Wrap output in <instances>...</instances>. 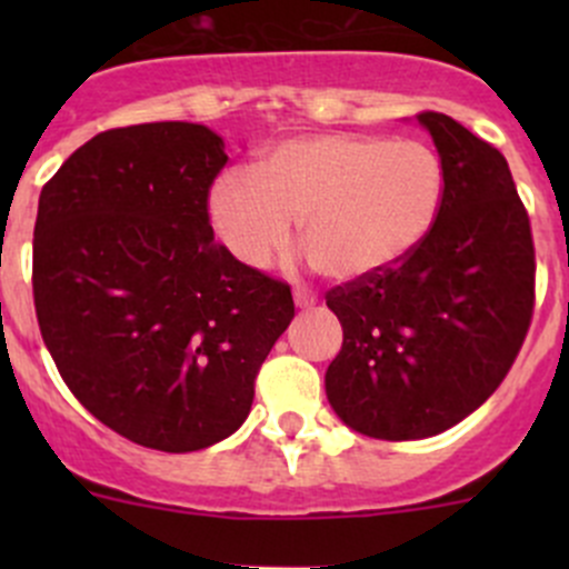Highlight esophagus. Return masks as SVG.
<instances>
[{
  "instance_id": "1",
  "label": "esophagus",
  "mask_w": 569,
  "mask_h": 569,
  "mask_svg": "<svg viewBox=\"0 0 569 569\" xmlns=\"http://www.w3.org/2000/svg\"><path fill=\"white\" fill-rule=\"evenodd\" d=\"M295 302H297V308H311L313 302H317V297L306 289H295Z\"/></svg>"
}]
</instances>
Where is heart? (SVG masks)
I'll return each instance as SVG.
<instances>
[{"label":"heart","instance_id":"heart-1","mask_svg":"<svg viewBox=\"0 0 569 569\" xmlns=\"http://www.w3.org/2000/svg\"><path fill=\"white\" fill-rule=\"evenodd\" d=\"M443 203V164L421 140L306 134L278 142L256 170H231L209 198L211 222L244 267L300 244L327 280L352 283L405 261Z\"/></svg>","mask_w":569,"mask_h":569}]
</instances>
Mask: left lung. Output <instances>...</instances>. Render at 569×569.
I'll use <instances>...</instances> for the list:
<instances>
[{"instance_id": "obj_1", "label": "left lung", "mask_w": 569, "mask_h": 569, "mask_svg": "<svg viewBox=\"0 0 569 569\" xmlns=\"http://www.w3.org/2000/svg\"><path fill=\"white\" fill-rule=\"evenodd\" d=\"M418 120L443 164L432 231L396 267L325 297L343 327L327 399L380 440L432 438L485 405L533 317L531 222L507 159L449 114Z\"/></svg>"}]
</instances>
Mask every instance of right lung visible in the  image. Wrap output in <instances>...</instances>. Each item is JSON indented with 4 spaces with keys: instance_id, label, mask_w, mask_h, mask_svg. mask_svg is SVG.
<instances>
[{
    "instance_id": "add662e5",
    "label": "right lung",
    "mask_w": 569,
    "mask_h": 569,
    "mask_svg": "<svg viewBox=\"0 0 569 569\" xmlns=\"http://www.w3.org/2000/svg\"><path fill=\"white\" fill-rule=\"evenodd\" d=\"M226 162L206 126H123L40 189V336L71 393L146 449L183 455L237 432L295 317L289 283L214 242L209 192Z\"/></svg>"
}]
</instances>
